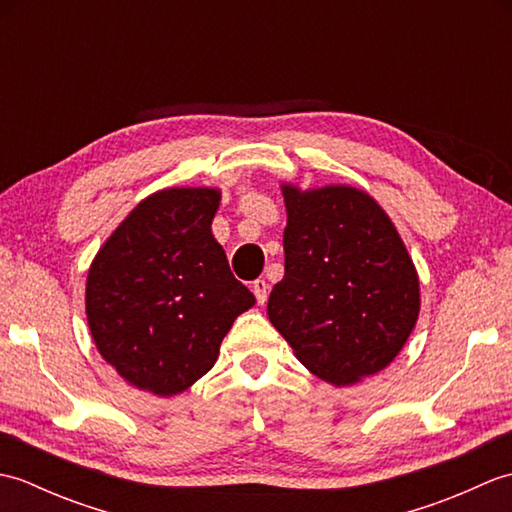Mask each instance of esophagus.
I'll return each instance as SVG.
<instances>
[{"label": "esophagus", "mask_w": 512, "mask_h": 512, "mask_svg": "<svg viewBox=\"0 0 512 512\" xmlns=\"http://www.w3.org/2000/svg\"><path fill=\"white\" fill-rule=\"evenodd\" d=\"M253 292H255V299L259 306H264L266 299H268V281L266 279H255L253 281Z\"/></svg>", "instance_id": "1"}]
</instances>
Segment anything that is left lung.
<instances>
[{
  "instance_id": "1",
  "label": "left lung",
  "mask_w": 512,
  "mask_h": 512,
  "mask_svg": "<svg viewBox=\"0 0 512 512\" xmlns=\"http://www.w3.org/2000/svg\"><path fill=\"white\" fill-rule=\"evenodd\" d=\"M286 273L268 319L314 376L336 387L385 369L420 312L418 273L372 195L281 184Z\"/></svg>"
}]
</instances>
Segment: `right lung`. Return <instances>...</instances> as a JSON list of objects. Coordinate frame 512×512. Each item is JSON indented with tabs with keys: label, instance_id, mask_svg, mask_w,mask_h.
I'll return each mask as SVG.
<instances>
[{
	"label": "right lung",
	"instance_id": "1",
	"mask_svg": "<svg viewBox=\"0 0 512 512\" xmlns=\"http://www.w3.org/2000/svg\"><path fill=\"white\" fill-rule=\"evenodd\" d=\"M217 206V189L149 195L90 266L85 312L96 347L129 385L162 398L209 372L255 303L211 233Z\"/></svg>",
	"mask_w": 512,
	"mask_h": 512
}]
</instances>
